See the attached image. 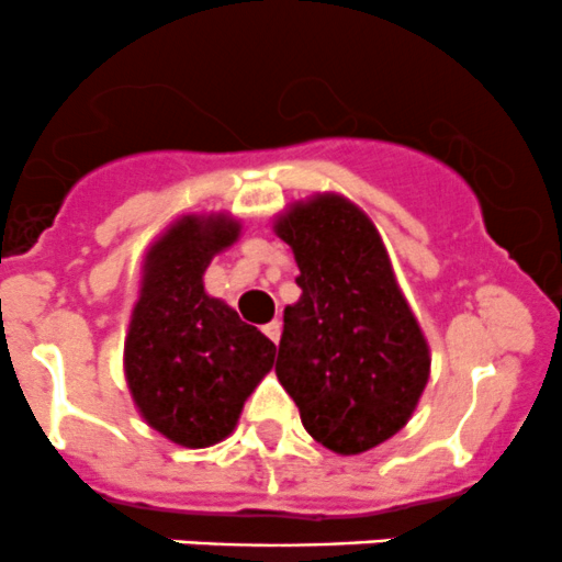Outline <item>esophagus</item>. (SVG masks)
Here are the masks:
<instances>
[{
  "label": "esophagus",
  "instance_id": "34e87169",
  "mask_svg": "<svg viewBox=\"0 0 562 562\" xmlns=\"http://www.w3.org/2000/svg\"><path fill=\"white\" fill-rule=\"evenodd\" d=\"M263 334H266V337L271 339V342H280V334H282V326H280V321H271V323H266V326H263Z\"/></svg>",
  "mask_w": 562,
  "mask_h": 562
}]
</instances>
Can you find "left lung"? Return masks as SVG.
Here are the masks:
<instances>
[{"label":"left lung","mask_w":562,"mask_h":562,"mask_svg":"<svg viewBox=\"0 0 562 562\" xmlns=\"http://www.w3.org/2000/svg\"><path fill=\"white\" fill-rule=\"evenodd\" d=\"M274 234L302 288L285 307L277 378L317 443L345 457L375 449L413 416L432 361L381 234L334 192L293 203Z\"/></svg>","instance_id":"8db88e82"}]
</instances>
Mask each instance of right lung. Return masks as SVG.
<instances>
[{
    "label": "right lung",
    "instance_id": "right-lung-1",
    "mask_svg": "<svg viewBox=\"0 0 562 562\" xmlns=\"http://www.w3.org/2000/svg\"><path fill=\"white\" fill-rule=\"evenodd\" d=\"M239 234V220L228 214H187L144 258L124 378L144 422L184 449L228 438L247 396L274 367V342L203 291L206 266Z\"/></svg>",
    "mask_w": 562,
    "mask_h": 562
}]
</instances>
